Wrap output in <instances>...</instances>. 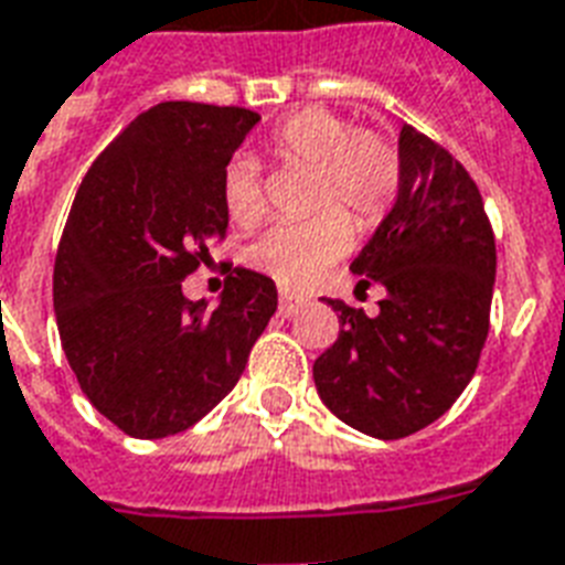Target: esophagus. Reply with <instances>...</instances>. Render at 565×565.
I'll use <instances>...</instances> for the list:
<instances>
[{
	"label": "esophagus",
	"mask_w": 565,
	"mask_h": 565,
	"mask_svg": "<svg viewBox=\"0 0 565 565\" xmlns=\"http://www.w3.org/2000/svg\"><path fill=\"white\" fill-rule=\"evenodd\" d=\"M306 306V297H300V295H288V291H282V295H279V315H297L300 312V309H303Z\"/></svg>",
	"instance_id": "esophagus-1"
}]
</instances>
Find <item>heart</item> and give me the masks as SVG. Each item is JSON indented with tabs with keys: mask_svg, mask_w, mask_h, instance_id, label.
I'll return each mask as SVG.
<instances>
[{
	"mask_svg": "<svg viewBox=\"0 0 565 565\" xmlns=\"http://www.w3.org/2000/svg\"><path fill=\"white\" fill-rule=\"evenodd\" d=\"M265 152L279 164L312 170L306 221L277 223L247 250L253 268L282 286H309L332 262L351 250L353 223L377 226L401 191V150L377 129H353L330 108H300L279 120L265 138ZM226 217L250 230L265 217V191L250 159H233L221 173Z\"/></svg>",
	"mask_w": 565,
	"mask_h": 565,
	"instance_id": "b5f03b06",
	"label": "heart"
}]
</instances>
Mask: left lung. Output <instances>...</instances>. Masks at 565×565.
I'll return each mask as SVG.
<instances>
[{
    "mask_svg": "<svg viewBox=\"0 0 565 565\" xmlns=\"http://www.w3.org/2000/svg\"><path fill=\"white\" fill-rule=\"evenodd\" d=\"M401 164L395 209L351 265L360 288H386L380 315L327 300L342 332L312 365L327 409L388 441L436 422L469 386L495 286V235L469 170L415 126L401 129Z\"/></svg>",
    "mask_w": 565,
    "mask_h": 565,
    "instance_id": "1",
    "label": "left lung"
}]
</instances>
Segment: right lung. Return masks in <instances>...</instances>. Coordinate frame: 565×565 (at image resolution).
<instances>
[{
    "label": "right lung",
    "mask_w": 565,
    "mask_h": 565,
    "mask_svg": "<svg viewBox=\"0 0 565 565\" xmlns=\"http://www.w3.org/2000/svg\"><path fill=\"white\" fill-rule=\"evenodd\" d=\"M256 124L238 105H152L78 185L55 253V321L78 388L126 436L164 439L212 413L277 312L274 279L233 265L214 309L182 297L226 238L221 173Z\"/></svg>",
    "instance_id": "1"
}]
</instances>
